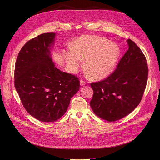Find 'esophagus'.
<instances>
[{
  "label": "esophagus",
  "instance_id": "1",
  "mask_svg": "<svg viewBox=\"0 0 160 160\" xmlns=\"http://www.w3.org/2000/svg\"><path fill=\"white\" fill-rule=\"evenodd\" d=\"M80 85H84L85 83H86V82H85V81H84V80H80Z\"/></svg>",
  "mask_w": 160,
  "mask_h": 160
}]
</instances>
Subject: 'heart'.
<instances>
[{"mask_svg": "<svg viewBox=\"0 0 160 160\" xmlns=\"http://www.w3.org/2000/svg\"><path fill=\"white\" fill-rule=\"evenodd\" d=\"M120 54L115 43L96 35H84L73 45V50L65 54L71 71L76 73L85 60V68L94 80H102L110 75L115 69Z\"/></svg>", "mask_w": 160, "mask_h": 160, "instance_id": "b5f03b06", "label": "heart"}]
</instances>
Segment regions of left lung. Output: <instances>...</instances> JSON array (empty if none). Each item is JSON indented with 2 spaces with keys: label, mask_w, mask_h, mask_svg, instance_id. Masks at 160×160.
Wrapping results in <instances>:
<instances>
[{
  "label": "left lung",
  "mask_w": 160,
  "mask_h": 160,
  "mask_svg": "<svg viewBox=\"0 0 160 160\" xmlns=\"http://www.w3.org/2000/svg\"><path fill=\"white\" fill-rule=\"evenodd\" d=\"M128 49L116 70L103 80L91 83L94 90L90 105L99 118L108 122L119 120L138 106L147 84L146 58L134 42L127 40Z\"/></svg>",
  "instance_id": "obj_1"
}]
</instances>
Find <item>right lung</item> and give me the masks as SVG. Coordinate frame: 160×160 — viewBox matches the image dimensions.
Masks as SVG:
<instances>
[{
  "label": "right lung",
  "mask_w": 160,
  "mask_h": 160,
  "mask_svg": "<svg viewBox=\"0 0 160 160\" xmlns=\"http://www.w3.org/2000/svg\"><path fill=\"white\" fill-rule=\"evenodd\" d=\"M56 34L45 33L20 50L14 69V86L27 111L43 122H53L66 112L80 88L75 75L60 71L51 57Z\"/></svg>",
  "instance_id": "add662e5"
}]
</instances>
